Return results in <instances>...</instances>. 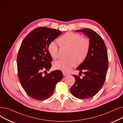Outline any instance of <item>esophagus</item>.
Wrapping results in <instances>:
<instances>
[{"mask_svg":"<svg viewBox=\"0 0 123 123\" xmlns=\"http://www.w3.org/2000/svg\"><path fill=\"white\" fill-rule=\"evenodd\" d=\"M63 75L64 76H67L68 75H69V73H67V72H63Z\"/></svg>","mask_w":123,"mask_h":123,"instance_id":"obj_1","label":"esophagus"}]
</instances>
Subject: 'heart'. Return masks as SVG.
<instances>
[{"mask_svg": "<svg viewBox=\"0 0 123 123\" xmlns=\"http://www.w3.org/2000/svg\"><path fill=\"white\" fill-rule=\"evenodd\" d=\"M61 46L70 48L68 59H59L56 61L53 67L57 70L68 72L76 63H82L86 58L90 49V41L77 33L69 31L61 36L57 40ZM48 52L50 56L56 59L58 57V46L54 41L50 42L48 46Z\"/></svg>", "mask_w": 123, "mask_h": 123, "instance_id": "obj_1", "label": "heart"}]
</instances>
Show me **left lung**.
<instances>
[{
  "label": "left lung",
  "instance_id": "obj_1",
  "mask_svg": "<svg viewBox=\"0 0 123 123\" xmlns=\"http://www.w3.org/2000/svg\"><path fill=\"white\" fill-rule=\"evenodd\" d=\"M76 31L88 36L90 49L85 60L77 67L84 76L80 78L73 75L75 81L70 92L79 99H88L97 94L105 83L108 68V52L104 40L95 31L88 28Z\"/></svg>",
  "mask_w": 123,
  "mask_h": 123
}]
</instances>
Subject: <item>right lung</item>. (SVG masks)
<instances>
[{"label": "right lung", "mask_w": 123, "mask_h": 123, "mask_svg": "<svg viewBox=\"0 0 123 123\" xmlns=\"http://www.w3.org/2000/svg\"><path fill=\"white\" fill-rule=\"evenodd\" d=\"M61 34L58 30L37 28L25 37L20 46L17 57L18 77L25 92L32 98L44 100L49 98L63 77L59 70L45 75L43 74L52 66L48 46Z\"/></svg>", "instance_id": "obj_1"}]
</instances>
